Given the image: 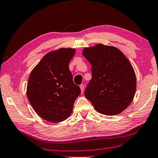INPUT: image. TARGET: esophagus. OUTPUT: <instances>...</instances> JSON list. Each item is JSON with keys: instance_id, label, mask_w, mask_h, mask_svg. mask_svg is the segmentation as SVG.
Segmentation results:
<instances>
[{"instance_id": "1", "label": "esophagus", "mask_w": 158, "mask_h": 158, "mask_svg": "<svg viewBox=\"0 0 158 158\" xmlns=\"http://www.w3.org/2000/svg\"><path fill=\"white\" fill-rule=\"evenodd\" d=\"M80 90H81V93L82 94L83 91L85 90V85H81L80 86Z\"/></svg>"}]
</instances>
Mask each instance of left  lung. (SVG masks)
<instances>
[{
	"label": "left lung",
	"mask_w": 158,
	"mask_h": 158,
	"mask_svg": "<svg viewBox=\"0 0 158 158\" xmlns=\"http://www.w3.org/2000/svg\"><path fill=\"white\" fill-rule=\"evenodd\" d=\"M82 54L92 67L86 98L102 114L115 115L124 111L136 91L135 73L128 58L116 47L100 43L85 47Z\"/></svg>",
	"instance_id": "left-lung-1"
}]
</instances>
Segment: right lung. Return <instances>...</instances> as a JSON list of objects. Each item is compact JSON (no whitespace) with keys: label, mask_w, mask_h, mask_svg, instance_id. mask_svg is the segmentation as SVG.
<instances>
[{"label":"right lung","mask_w":158,"mask_h":158,"mask_svg":"<svg viewBox=\"0 0 158 158\" xmlns=\"http://www.w3.org/2000/svg\"><path fill=\"white\" fill-rule=\"evenodd\" d=\"M76 49L52 51L38 62L29 77L27 96L35 113L50 123L69 117L80 89L73 82L69 63Z\"/></svg>","instance_id":"add662e5"}]
</instances>
